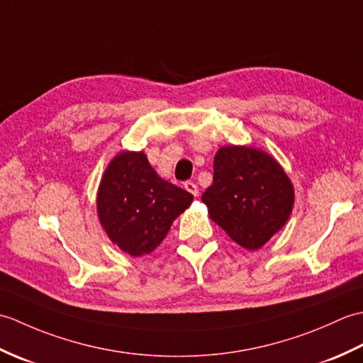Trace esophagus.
I'll return each mask as SVG.
<instances>
[{
	"instance_id": "esophagus-1",
	"label": "esophagus",
	"mask_w": 363,
	"mask_h": 363,
	"mask_svg": "<svg viewBox=\"0 0 363 363\" xmlns=\"http://www.w3.org/2000/svg\"><path fill=\"white\" fill-rule=\"evenodd\" d=\"M184 187H186V190L187 191H190L191 195L194 196H198V194H199V190H198V186L195 182H191V181H187V182H184Z\"/></svg>"
}]
</instances>
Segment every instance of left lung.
<instances>
[{
    "label": "left lung",
    "instance_id": "left-lung-1",
    "mask_svg": "<svg viewBox=\"0 0 363 363\" xmlns=\"http://www.w3.org/2000/svg\"><path fill=\"white\" fill-rule=\"evenodd\" d=\"M293 187L267 152L246 146H223L213 159V182L201 201L209 217L246 250H259L287 223Z\"/></svg>",
    "mask_w": 363,
    "mask_h": 363
}]
</instances>
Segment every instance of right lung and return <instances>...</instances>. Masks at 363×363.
Returning a JSON list of instances; mask_svg holds the SVG:
<instances>
[{
    "instance_id": "add662e5",
    "label": "right lung",
    "mask_w": 363,
    "mask_h": 363,
    "mask_svg": "<svg viewBox=\"0 0 363 363\" xmlns=\"http://www.w3.org/2000/svg\"><path fill=\"white\" fill-rule=\"evenodd\" d=\"M191 201L187 190L157 176L142 151H125L107 167L96 204L111 240L137 257L157 248Z\"/></svg>"
}]
</instances>
